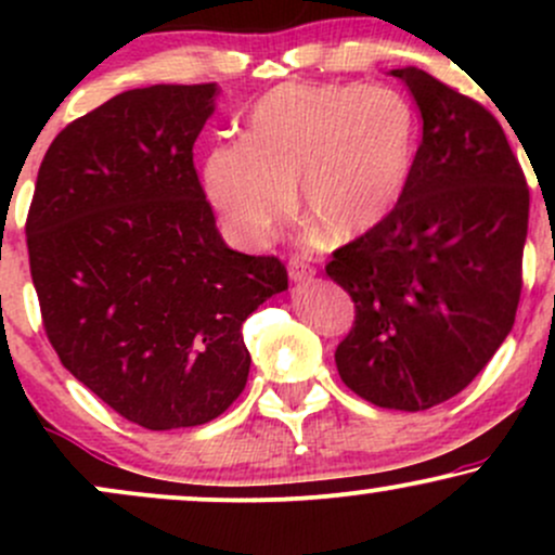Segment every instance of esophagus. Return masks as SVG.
I'll return each instance as SVG.
<instances>
[{"mask_svg":"<svg viewBox=\"0 0 555 555\" xmlns=\"http://www.w3.org/2000/svg\"><path fill=\"white\" fill-rule=\"evenodd\" d=\"M286 269H289V276L295 279V282H310V279L315 276L313 263H308V260L297 258V256L289 258V263H286Z\"/></svg>","mask_w":555,"mask_h":555,"instance_id":"esophagus-1","label":"esophagus"}]
</instances>
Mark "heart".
Instances as JSON below:
<instances>
[{"label": "heart", "instance_id": "1", "mask_svg": "<svg viewBox=\"0 0 555 555\" xmlns=\"http://www.w3.org/2000/svg\"><path fill=\"white\" fill-rule=\"evenodd\" d=\"M417 156V122L399 93L365 86H282L258 101L247 140L216 145L206 190L227 232L263 245L299 206L334 242L378 229Z\"/></svg>", "mask_w": 555, "mask_h": 555}]
</instances>
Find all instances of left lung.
<instances>
[{
    "label": "left lung",
    "instance_id": "obj_1",
    "mask_svg": "<svg viewBox=\"0 0 555 555\" xmlns=\"http://www.w3.org/2000/svg\"><path fill=\"white\" fill-rule=\"evenodd\" d=\"M423 114L393 214L336 247L326 273L354 302L336 347L341 380L386 410L449 401L514 326L530 188L499 119L425 69H393Z\"/></svg>",
    "mask_w": 555,
    "mask_h": 555
}]
</instances>
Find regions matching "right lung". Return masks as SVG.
Here are the masks:
<instances>
[{"instance_id": "obj_1", "label": "right lung", "mask_w": 555, "mask_h": 555, "mask_svg": "<svg viewBox=\"0 0 555 555\" xmlns=\"http://www.w3.org/2000/svg\"><path fill=\"white\" fill-rule=\"evenodd\" d=\"M214 82L125 91L69 122L25 219L41 323L67 367L149 430L232 406L250 373L242 323L286 289L276 256L229 250L193 164Z\"/></svg>"}]
</instances>
